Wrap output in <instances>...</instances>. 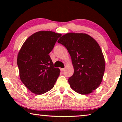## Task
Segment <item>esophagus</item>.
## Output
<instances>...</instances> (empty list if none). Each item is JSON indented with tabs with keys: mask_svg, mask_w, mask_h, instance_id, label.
Instances as JSON below:
<instances>
[{
	"mask_svg": "<svg viewBox=\"0 0 122 122\" xmlns=\"http://www.w3.org/2000/svg\"><path fill=\"white\" fill-rule=\"evenodd\" d=\"M61 71H63L65 70V68H61Z\"/></svg>",
	"mask_w": 122,
	"mask_h": 122,
	"instance_id": "esophagus-1",
	"label": "esophagus"
}]
</instances>
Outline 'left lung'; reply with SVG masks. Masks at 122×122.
Listing matches in <instances>:
<instances>
[{"label": "left lung", "mask_w": 122, "mask_h": 122, "mask_svg": "<svg viewBox=\"0 0 122 122\" xmlns=\"http://www.w3.org/2000/svg\"><path fill=\"white\" fill-rule=\"evenodd\" d=\"M58 42L67 49L71 56L74 73L68 79L70 86L81 94L92 93L102 83L106 66L97 41L86 33H69Z\"/></svg>", "instance_id": "8db88e82"}]
</instances>
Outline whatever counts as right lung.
<instances>
[{
	"label": "right lung",
	"instance_id": "1",
	"mask_svg": "<svg viewBox=\"0 0 122 122\" xmlns=\"http://www.w3.org/2000/svg\"><path fill=\"white\" fill-rule=\"evenodd\" d=\"M61 36L51 31H39L27 38L18 53L19 76L24 86L36 94L54 87L60 69L54 68L49 54Z\"/></svg>",
	"mask_w": 122,
	"mask_h": 122
}]
</instances>
